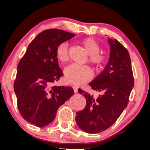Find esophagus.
<instances>
[{"mask_svg":"<svg viewBox=\"0 0 150 150\" xmlns=\"http://www.w3.org/2000/svg\"><path fill=\"white\" fill-rule=\"evenodd\" d=\"M70 61H71V60H70ZM74 88H75V89H76V87H74Z\"/></svg>","mask_w":150,"mask_h":150,"instance_id":"34e87169","label":"esophagus"}]
</instances>
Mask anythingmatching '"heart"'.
I'll return each mask as SVG.
<instances>
[{"instance_id": "b5f03b06", "label": "heart", "mask_w": 150, "mask_h": 150, "mask_svg": "<svg viewBox=\"0 0 150 150\" xmlns=\"http://www.w3.org/2000/svg\"><path fill=\"white\" fill-rule=\"evenodd\" d=\"M72 69H69L68 71H67L66 72H65V79H66L67 81H70L71 79V74H72Z\"/></svg>"}]
</instances>
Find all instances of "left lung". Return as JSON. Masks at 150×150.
Instances as JSON below:
<instances>
[{
    "mask_svg": "<svg viewBox=\"0 0 150 150\" xmlns=\"http://www.w3.org/2000/svg\"><path fill=\"white\" fill-rule=\"evenodd\" d=\"M74 36L57 28L45 30L30 43L18 63L13 85L18 108L22 117L35 126L50 124L59 106L74 94L69 86L47 88L63 75L57 59L59 46Z\"/></svg>",
    "mask_w": 150,
    "mask_h": 150,
    "instance_id": "8db88e82",
    "label": "left lung"
}]
</instances>
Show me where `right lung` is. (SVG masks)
<instances>
[{"label":"right lung","mask_w":150,"mask_h":150,"mask_svg":"<svg viewBox=\"0 0 150 150\" xmlns=\"http://www.w3.org/2000/svg\"><path fill=\"white\" fill-rule=\"evenodd\" d=\"M109 61L89 85L93 93L85 92V108L76 112V122L89 134L106 130L120 117L128 105L134 78L130 54L115 39L108 38Z\"/></svg>","instance_id":"obj_1"}]
</instances>
